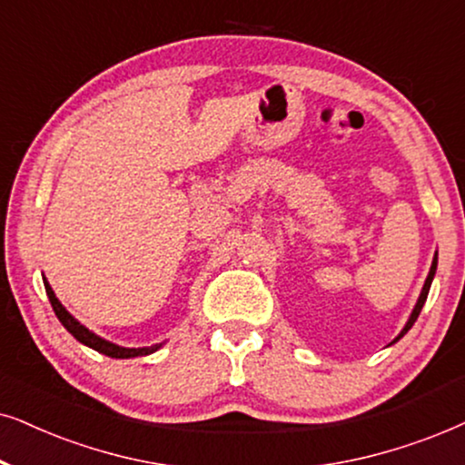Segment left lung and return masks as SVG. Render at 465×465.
<instances>
[{
  "mask_svg": "<svg viewBox=\"0 0 465 465\" xmlns=\"http://www.w3.org/2000/svg\"><path fill=\"white\" fill-rule=\"evenodd\" d=\"M436 268H438V252H436V257H434V262H431V268H430V274H427V278H425V284H423V289H420V295H419V300H417V306H414V311H412V314H411V319H408V323L404 325V330L400 331V336L393 340V342H398V340L404 336V333L411 330V327L414 325V321L419 319V314H420V308H423V304H425V300H427V293H430V287H431V281H434V274H436ZM391 342V344H393Z\"/></svg>",
  "mask_w": 465,
  "mask_h": 465,
  "instance_id": "obj_1",
  "label": "left lung"
}]
</instances>
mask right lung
<instances>
[{"label": "right lung", "mask_w": 465, "mask_h": 465, "mask_svg": "<svg viewBox=\"0 0 465 465\" xmlns=\"http://www.w3.org/2000/svg\"><path fill=\"white\" fill-rule=\"evenodd\" d=\"M45 289H46L48 300H51V306H53L54 314H57V319L61 321V325H64L65 330L78 340V342H83L84 346H89V349H93V351L102 352V355H108V357H114V359L142 357V355H151V352H154L161 346V344H154V346H144V349H125V346L108 342V340L99 338L97 333L86 330L83 323H78V321L65 311L64 304H61V302L57 300V295H54V291L51 289V284H48L46 278H45Z\"/></svg>", "instance_id": "1"}]
</instances>
